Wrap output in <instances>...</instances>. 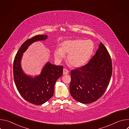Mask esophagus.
Returning <instances> with one entry per match:
<instances>
[{
    "label": "esophagus",
    "instance_id": "obj_1",
    "mask_svg": "<svg viewBox=\"0 0 129 129\" xmlns=\"http://www.w3.org/2000/svg\"><path fill=\"white\" fill-rule=\"evenodd\" d=\"M68 73H69V71L67 69H66V68L63 69V73L64 75H67V74H68Z\"/></svg>",
    "mask_w": 129,
    "mask_h": 129
}]
</instances>
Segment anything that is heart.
<instances>
[{
    "label": "heart",
    "instance_id": "heart-1",
    "mask_svg": "<svg viewBox=\"0 0 129 129\" xmlns=\"http://www.w3.org/2000/svg\"><path fill=\"white\" fill-rule=\"evenodd\" d=\"M94 43L91 40L75 39L66 40L61 44V48L54 51V56L58 61H61L68 54L67 60L73 67L84 65L89 60L94 49Z\"/></svg>",
    "mask_w": 129,
    "mask_h": 129
}]
</instances>
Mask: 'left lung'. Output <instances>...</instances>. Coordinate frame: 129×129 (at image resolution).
I'll list each match as a JSON object with an SVG mask.
<instances>
[{"mask_svg":"<svg viewBox=\"0 0 129 129\" xmlns=\"http://www.w3.org/2000/svg\"><path fill=\"white\" fill-rule=\"evenodd\" d=\"M112 73L111 57L101 42L95 54L86 65L71 70V95L82 104L97 101L105 93Z\"/></svg>","mask_w":129,"mask_h":129,"instance_id":"obj_1","label":"left lung"}]
</instances>
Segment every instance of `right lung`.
<instances>
[{
    "instance_id": "right-lung-1",
    "label": "right lung",
    "mask_w": 129,
    "mask_h": 129,
    "mask_svg": "<svg viewBox=\"0 0 129 129\" xmlns=\"http://www.w3.org/2000/svg\"><path fill=\"white\" fill-rule=\"evenodd\" d=\"M47 38L46 35H36L25 41L18 50L13 64L14 79L18 92L26 101L37 105L46 103L53 96L55 84L63 75V67L47 62L40 75L33 77L23 71L21 60L23 53L31 44Z\"/></svg>"
}]
</instances>
